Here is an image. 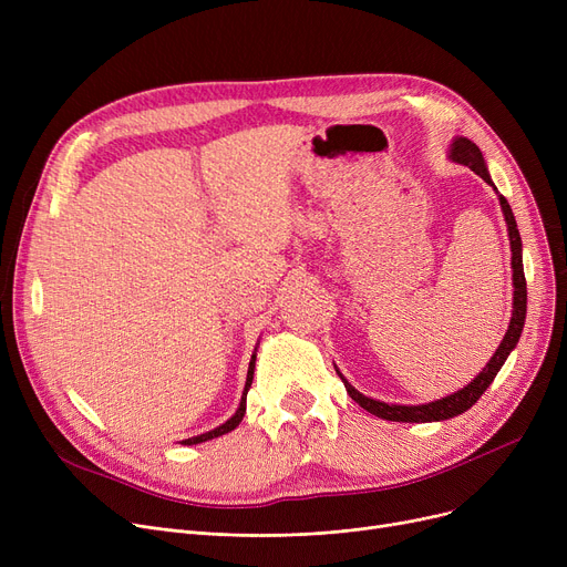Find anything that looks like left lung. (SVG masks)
<instances>
[{
    "instance_id": "left-lung-1",
    "label": "left lung",
    "mask_w": 567,
    "mask_h": 567,
    "mask_svg": "<svg viewBox=\"0 0 567 567\" xmlns=\"http://www.w3.org/2000/svg\"><path fill=\"white\" fill-rule=\"evenodd\" d=\"M451 154H453V161L471 167L475 174L483 176L489 186H494L492 184V176L487 172V165H485V158L481 154V148L475 146L471 140L457 137L453 142ZM498 202H501V208H503L505 223H508V236H511V248H513L515 299H513V319H511V326H508V333H505L503 342L498 344L496 353L492 355V361L485 365V370L478 377H475L468 385H464L462 391H457V393H453L449 398L430 402V404H421V406L385 404V402H379V400H370L363 393L355 391L353 385L338 372L340 379L344 381V389L351 395V400L355 404H361L372 415H379V419H383V421H395V423L449 421V419H453V415L464 413L466 409H471L475 402L481 400V395L489 389V383L494 381V377L501 370V365L505 363V359H508L511 351L519 342V336H522V329H524V319H526V278H524V266H522V238H519V229H517V223H515V216H513V208H511L508 199H505L503 195H498Z\"/></svg>"
}]
</instances>
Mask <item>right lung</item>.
I'll use <instances>...</instances> for the list:
<instances>
[{"mask_svg":"<svg viewBox=\"0 0 567 567\" xmlns=\"http://www.w3.org/2000/svg\"><path fill=\"white\" fill-rule=\"evenodd\" d=\"M252 374H255V355H252L250 368H248V379H246V391H244L241 404H238V409H236V413L231 415V419H229L225 425H220V427H216V430H212V432L199 434V436H193V439H186V441H182V443H186V445H193V443H202V441H208V439H216V436H223V434L231 432V430H234L238 423H241V421H244V413H246V395H248V391H250Z\"/></svg>","mask_w":567,"mask_h":567,"instance_id":"right-lung-1","label":"right lung"}]
</instances>
